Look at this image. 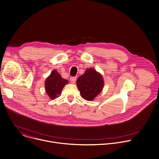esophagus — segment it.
<instances>
[{
	"label": "esophagus",
	"instance_id": "esophagus-1",
	"mask_svg": "<svg viewBox=\"0 0 159 159\" xmlns=\"http://www.w3.org/2000/svg\"><path fill=\"white\" fill-rule=\"evenodd\" d=\"M70 82H71L72 84H74V83L76 82V80H77V77H70Z\"/></svg>",
	"mask_w": 159,
	"mask_h": 159
}]
</instances>
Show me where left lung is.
Returning a JSON list of instances; mask_svg holds the SVG:
<instances>
[{
    "instance_id": "8db88e82",
    "label": "left lung",
    "mask_w": 159,
    "mask_h": 159,
    "mask_svg": "<svg viewBox=\"0 0 159 159\" xmlns=\"http://www.w3.org/2000/svg\"><path fill=\"white\" fill-rule=\"evenodd\" d=\"M83 99L91 101L99 94L104 86L102 75L94 69H87L76 82Z\"/></svg>"
}]
</instances>
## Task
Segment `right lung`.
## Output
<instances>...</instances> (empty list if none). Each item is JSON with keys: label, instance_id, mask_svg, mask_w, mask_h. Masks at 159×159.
Segmentation results:
<instances>
[{"label": "right lung", "instance_id": "1", "mask_svg": "<svg viewBox=\"0 0 159 159\" xmlns=\"http://www.w3.org/2000/svg\"><path fill=\"white\" fill-rule=\"evenodd\" d=\"M69 81L61 77L57 70H53L46 79L44 87L46 93L50 99H55L61 93V90Z\"/></svg>", "mask_w": 159, "mask_h": 159}]
</instances>
